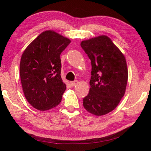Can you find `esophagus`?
<instances>
[{
    "label": "esophagus",
    "instance_id": "34e87169",
    "mask_svg": "<svg viewBox=\"0 0 151 151\" xmlns=\"http://www.w3.org/2000/svg\"><path fill=\"white\" fill-rule=\"evenodd\" d=\"M78 83V81L77 80L74 81H72V82H70V83H69L70 85L71 86H75V85H77Z\"/></svg>",
    "mask_w": 151,
    "mask_h": 151
}]
</instances>
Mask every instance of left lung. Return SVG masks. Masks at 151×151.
I'll return each mask as SVG.
<instances>
[{
    "label": "left lung",
    "mask_w": 151,
    "mask_h": 151,
    "mask_svg": "<svg viewBox=\"0 0 151 151\" xmlns=\"http://www.w3.org/2000/svg\"><path fill=\"white\" fill-rule=\"evenodd\" d=\"M81 46L92 65L91 88L83 99V106L94 115H104L116 108L125 93L128 81L126 59L105 35L83 40Z\"/></svg>",
    "instance_id": "obj_1"
}]
</instances>
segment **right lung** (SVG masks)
Masks as SVG:
<instances>
[{
  "mask_svg": "<svg viewBox=\"0 0 151 151\" xmlns=\"http://www.w3.org/2000/svg\"><path fill=\"white\" fill-rule=\"evenodd\" d=\"M70 40L53 30H46L28 46L20 63L22 90L36 109L47 111L60 104L66 85L60 76L61 52Z\"/></svg>",
  "mask_w": 151,
  "mask_h": 151,
  "instance_id": "right-lung-1",
  "label": "right lung"
}]
</instances>
